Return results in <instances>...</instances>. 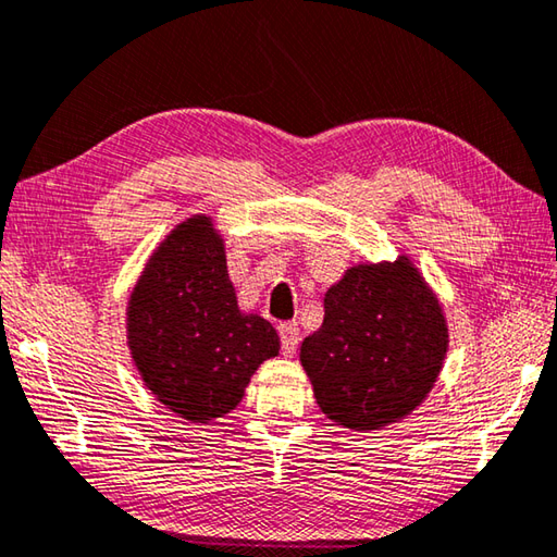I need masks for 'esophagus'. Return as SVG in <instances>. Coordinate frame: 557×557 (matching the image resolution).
<instances>
[{
	"label": "esophagus",
	"mask_w": 557,
	"mask_h": 557,
	"mask_svg": "<svg viewBox=\"0 0 557 557\" xmlns=\"http://www.w3.org/2000/svg\"><path fill=\"white\" fill-rule=\"evenodd\" d=\"M280 341H282V355L285 357H294L299 345V323H280Z\"/></svg>",
	"instance_id": "obj_1"
}]
</instances>
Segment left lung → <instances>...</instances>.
I'll use <instances>...</instances> for the list:
<instances>
[{
	"label": "left lung",
	"mask_w": 557,
	"mask_h": 557,
	"mask_svg": "<svg viewBox=\"0 0 557 557\" xmlns=\"http://www.w3.org/2000/svg\"><path fill=\"white\" fill-rule=\"evenodd\" d=\"M323 309L299 352L323 416L355 432L410 416L449 350L444 309L420 270L408 256L347 268Z\"/></svg>",
	"instance_id": "obj_1"
}]
</instances>
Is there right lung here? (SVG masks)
I'll return each instance as SVG.
<instances>
[{"mask_svg":"<svg viewBox=\"0 0 557 557\" xmlns=\"http://www.w3.org/2000/svg\"><path fill=\"white\" fill-rule=\"evenodd\" d=\"M127 347L154 398L190 422L232 412L277 357V331L238 309L212 216L193 214L149 256L127 301Z\"/></svg>","mask_w":557,"mask_h":557,"instance_id":"add662e5","label":"right lung"}]
</instances>
